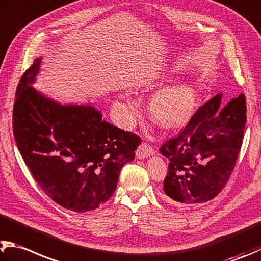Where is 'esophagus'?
Listing matches in <instances>:
<instances>
[{"instance_id":"1","label":"esophagus","mask_w":261,"mask_h":261,"mask_svg":"<svg viewBox=\"0 0 261 261\" xmlns=\"http://www.w3.org/2000/svg\"><path fill=\"white\" fill-rule=\"evenodd\" d=\"M155 154V149L151 147L149 144L147 143H143L139 147L138 149L136 150V156L138 159H145L148 158V156Z\"/></svg>"}]
</instances>
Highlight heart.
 I'll return each instance as SVG.
<instances>
[{
    "instance_id": "b5f03b06",
    "label": "heart",
    "mask_w": 261,
    "mask_h": 261,
    "mask_svg": "<svg viewBox=\"0 0 261 261\" xmlns=\"http://www.w3.org/2000/svg\"><path fill=\"white\" fill-rule=\"evenodd\" d=\"M194 107L193 90L185 84H174L156 94L151 102L155 120L165 126H177L186 122ZM116 111L121 120L130 123L134 111L126 100L116 103Z\"/></svg>"
}]
</instances>
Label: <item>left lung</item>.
Returning a JSON list of instances; mask_svg holds the SVG:
<instances>
[{
  "label": "left lung",
  "instance_id": "1",
  "mask_svg": "<svg viewBox=\"0 0 261 261\" xmlns=\"http://www.w3.org/2000/svg\"><path fill=\"white\" fill-rule=\"evenodd\" d=\"M217 94L194 113L174 138L161 146L170 160L164 198L177 206H192L215 198L234 171L246 123L244 94L220 108Z\"/></svg>",
  "mask_w": 261,
  "mask_h": 261
}]
</instances>
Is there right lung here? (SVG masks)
Instances as JSON below:
<instances>
[{
  "mask_svg": "<svg viewBox=\"0 0 261 261\" xmlns=\"http://www.w3.org/2000/svg\"><path fill=\"white\" fill-rule=\"evenodd\" d=\"M36 58L19 81L12 127L33 178L57 204L75 212L111 198L120 171L135 159L141 138L102 120L92 106H63L31 87Z\"/></svg>",
  "mask_w": 261,
  "mask_h": 261,
  "instance_id": "right-lung-1",
  "label": "right lung"
}]
</instances>
